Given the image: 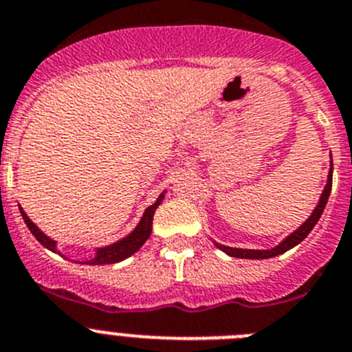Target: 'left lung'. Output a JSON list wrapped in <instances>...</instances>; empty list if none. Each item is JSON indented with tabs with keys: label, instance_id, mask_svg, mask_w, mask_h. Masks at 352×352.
<instances>
[{
	"label": "left lung",
	"instance_id": "1",
	"mask_svg": "<svg viewBox=\"0 0 352 352\" xmlns=\"http://www.w3.org/2000/svg\"><path fill=\"white\" fill-rule=\"evenodd\" d=\"M331 179H333V161H331L330 173H328V182H326L324 191H322L321 198H319L318 207L314 208V212L310 214L309 219H307L298 230L293 231L289 236H286V239L278 243V245H275L274 249H267V251H254V249H236V247L221 245V243H215V245L219 247L223 252H226L228 256H233V258H243V259H267V258H274V256H278V254H283V252L289 251V249H293L294 245H298V243L309 235L310 231H312V228L318 224L319 217H321L322 210H324L326 204H328V196H330V191H331Z\"/></svg>",
	"mask_w": 352,
	"mask_h": 352
}]
</instances>
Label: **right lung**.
<instances>
[{"label":"right lung","mask_w":352,"mask_h":352,"mask_svg":"<svg viewBox=\"0 0 352 352\" xmlns=\"http://www.w3.org/2000/svg\"><path fill=\"white\" fill-rule=\"evenodd\" d=\"M163 198H164V192H161L160 198L156 199V204H153L151 207L145 208L140 223L137 224V228H135V230H133L128 236H124L122 240H117L116 243H110V245H107V247H98L96 256H94L93 259L82 261V265H85V263H87V265H112V263H119V261H122V259L129 258L131 254H135V252H137L138 249L144 245L145 240L151 236V233H153L154 212H156V208L160 207V204L163 201ZM19 210H21L22 219H24L26 226L30 228V231L34 235V239L42 243L43 247H47L49 251L59 252L58 249H56V242H54L52 239H49V236H47L45 233H43V231L40 230V228H38L36 224L30 219V217H28L26 212L22 210L21 205H19ZM59 254H61V252H59Z\"/></svg>","instance_id":"1"}]
</instances>
